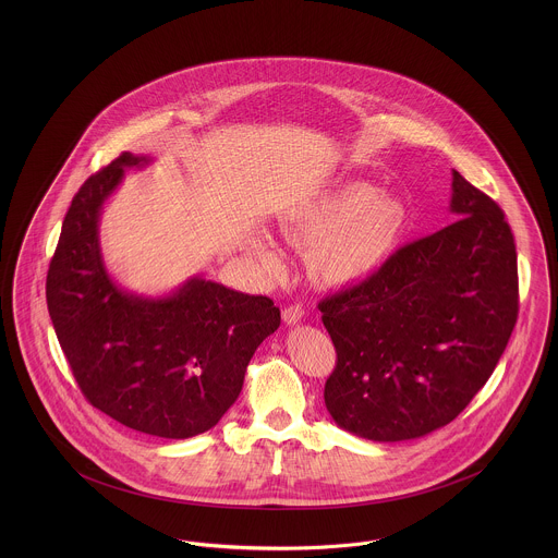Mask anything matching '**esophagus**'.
<instances>
[{
  "instance_id": "esophagus-1",
  "label": "esophagus",
  "mask_w": 558,
  "mask_h": 558,
  "mask_svg": "<svg viewBox=\"0 0 558 558\" xmlns=\"http://www.w3.org/2000/svg\"><path fill=\"white\" fill-rule=\"evenodd\" d=\"M303 307L301 305H289V307H284L282 310V319L289 324V326H292V324H296V322H301V318H303Z\"/></svg>"
}]
</instances>
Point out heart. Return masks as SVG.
Segmentation results:
<instances>
[{
  "label": "heart",
  "instance_id": "b5f03b06",
  "mask_svg": "<svg viewBox=\"0 0 558 558\" xmlns=\"http://www.w3.org/2000/svg\"><path fill=\"white\" fill-rule=\"evenodd\" d=\"M408 228L403 201L368 182L349 180L322 194L284 223L287 239L316 246L312 269L330 287H351L376 274L398 248ZM267 266L280 257L269 242L257 246Z\"/></svg>",
  "mask_w": 558,
  "mask_h": 558
}]
</instances>
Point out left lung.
Listing matches in <instances>:
<instances>
[{"mask_svg": "<svg viewBox=\"0 0 558 558\" xmlns=\"http://www.w3.org/2000/svg\"><path fill=\"white\" fill-rule=\"evenodd\" d=\"M448 228L396 251L319 301L337 349L324 387L335 423L405 441L451 423L487 383L519 314L517 248L502 209L451 171Z\"/></svg>", "mask_w": 558, "mask_h": 558, "instance_id": "8db88e82", "label": "left lung"}]
</instances>
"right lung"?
Wrapping results in <instances>:
<instances>
[{"instance_id": "obj_1", "label": "right lung", "mask_w": 558, "mask_h": 558, "mask_svg": "<svg viewBox=\"0 0 558 558\" xmlns=\"http://www.w3.org/2000/svg\"><path fill=\"white\" fill-rule=\"evenodd\" d=\"M123 153L75 194L56 246L46 296L56 337L87 401L133 430L187 439L219 423L244 372L280 326L269 296L190 278L165 296L121 289L100 251V215L125 169Z\"/></svg>"}]
</instances>
